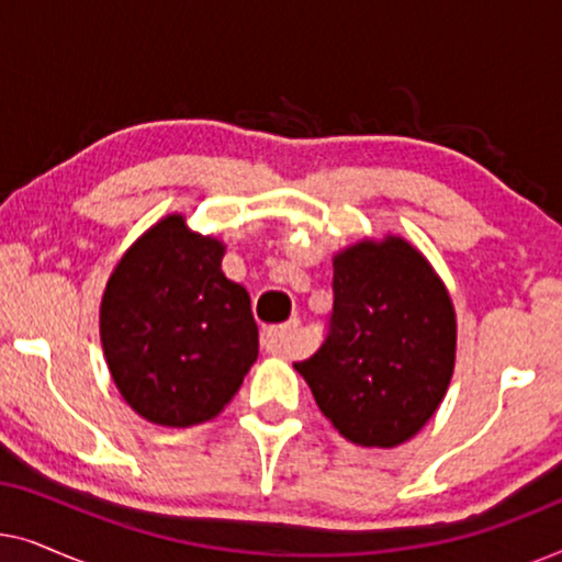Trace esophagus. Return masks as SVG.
<instances>
[{
	"instance_id": "obj_1",
	"label": "esophagus",
	"mask_w": 562,
	"mask_h": 562,
	"mask_svg": "<svg viewBox=\"0 0 562 562\" xmlns=\"http://www.w3.org/2000/svg\"><path fill=\"white\" fill-rule=\"evenodd\" d=\"M296 333H299V322L291 319L286 325L271 327L263 333V348L271 356H291L296 350Z\"/></svg>"
}]
</instances>
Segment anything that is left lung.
<instances>
[{
    "label": "left lung",
    "instance_id": "left-lung-1",
    "mask_svg": "<svg viewBox=\"0 0 562 562\" xmlns=\"http://www.w3.org/2000/svg\"><path fill=\"white\" fill-rule=\"evenodd\" d=\"M333 271L329 335L294 368L345 440L396 448L448 394L458 345L450 291L402 235L337 250Z\"/></svg>",
    "mask_w": 562,
    "mask_h": 562
}]
</instances>
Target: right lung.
Masks as SVG:
<instances>
[{"label":"right lung","instance_id":"obj_1","mask_svg":"<svg viewBox=\"0 0 562 562\" xmlns=\"http://www.w3.org/2000/svg\"><path fill=\"white\" fill-rule=\"evenodd\" d=\"M225 243L179 212L117 260L99 306L104 360L122 398L160 427L217 417L258 358L250 296L222 273Z\"/></svg>","mask_w":562,"mask_h":562}]
</instances>
